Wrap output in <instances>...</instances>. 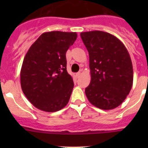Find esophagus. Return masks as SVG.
<instances>
[{
    "instance_id": "34e87169",
    "label": "esophagus",
    "mask_w": 148,
    "mask_h": 148,
    "mask_svg": "<svg viewBox=\"0 0 148 148\" xmlns=\"http://www.w3.org/2000/svg\"><path fill=\"white\" fill-rule=\"evenodd\" d=\"M76 76H77V78H79V77L80 76H81V72H77V74H76Z\"/></svg>"
}]
</instances>
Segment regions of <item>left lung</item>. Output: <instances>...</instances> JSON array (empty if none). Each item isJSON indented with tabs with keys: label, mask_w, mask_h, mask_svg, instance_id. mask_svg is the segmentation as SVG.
<instances>
[{
	"label": "left lung",
	"mask_w": 148,
	"mask_h": 148,
	"mask_svg": "<svg viewBox=\"0 0 148 148\" xmlns=\"http://www.w3.org/2000/svg\"><path fill=\"white\" fill-rule=\"evenodd\" d=\"M89 56L91 82L85 89L95 107L110 110L126 99L133 83V69L126 47L114 36L101 31L80 34Z\"/></svg>",
	"instance_id": "left-lung-1"
}]
</instances>
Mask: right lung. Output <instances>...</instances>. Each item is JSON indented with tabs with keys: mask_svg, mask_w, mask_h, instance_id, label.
<instances>
[{
	"mask_svg": "<svg viewBox=\"0 0 148 148\" xmlns=\"http://www.w3.org/2000/svg\"><path fill=\"white\" fill-rule=\"evenodd\" d=\"M77 38L76 32H46L28 49L21 70V85L36 108L53 112L68 104L74 82L66 71V52Z\"/></svg>",
	"mask_w": 148,
	"mask_h": 148,
	"instance_id": "right-lung-1",
	"label": "right lung"
}]
</instances>
